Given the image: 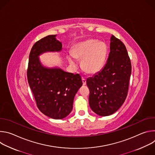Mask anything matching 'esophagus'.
I'll use <instances>...</instances> for the list:
<instances>
[{
  "label": "esophagus",
  "mask_w": 155,
  "mask_h": 155,
  "mask_svg": "<svg viewBox=\"0 0 155 155\" xmlns=\"http://www.w3.org/2000/svg\"><path fill=\"white\" fill-rule=\"evenodd\" d=\"M82 82H83V85H86V79H85L84 78H83V77H82Z\"/></svg>",
  "instance_id": "1"
}]
</instances>
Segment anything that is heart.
Listing matches in <instances>:
<instances>
[{"mask_svg":"<svg viewBox=\"0 0 155 155\" xmlns=\"http://www.w3.org/2000/svg\"><path fill=\"white\" fill-rule=\"evenodd\" d=\"M107 52L106 44L96 40H87L77 43L68 56L69 62L75 65L74 58L81 59L83 69L88 74L99 71L104 64Z\"/></svg>","mask_w":155,"mask_h":155,"instance_id":"heart-1","label":"heart"}]
</instances>
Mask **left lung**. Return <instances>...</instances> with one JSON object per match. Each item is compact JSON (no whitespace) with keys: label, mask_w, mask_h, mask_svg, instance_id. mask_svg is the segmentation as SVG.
<instances>
[{"label":"left lung","mask_w":155,"mask_h":155,"mask_svg":"<svg viewBox=\"0 0 155 155\" xmlns=\"http://www.w3.org/2000/svg\"><path fill=\"white\" fill-rule=\"evenodd\" d=\"M110 41L104 67L86 80L90 106L94 113L104 117L114 114L124 103L131 74L130 60L124 43L113 35Z\"/></svg>","instance_id":"left-lung-1"}]
</instances>
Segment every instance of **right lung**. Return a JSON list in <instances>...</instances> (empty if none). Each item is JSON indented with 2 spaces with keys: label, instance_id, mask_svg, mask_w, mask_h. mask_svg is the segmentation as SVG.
Segmentation results:
<instances>
[{
  "label": "right lung",
  "instance_id": "add662e5",
  "mask_svg": "<svg viewBox=\"0 0 155 155\" xmlns=\"http://www.w3.org/2000/svg\"><path fill=\"white\" fill-rule=\"evenodd\" d=\"M56 36L48 35L35 43L29 54L27 77L40 111L50 118L62 119L71 112L74 97L83 83L78 74L47 68L41 64V54L61 51L62 43Z\"/></svg>",
  "mask_w": 155,
  "mask_h": 155
}]
</instances>
